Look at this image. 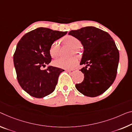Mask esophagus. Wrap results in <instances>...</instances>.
<instances>
[{"label":"esophagus","instance_id":"esophagus-1","mask_svg":"<svg viewBox=\"0 0 132 132\" xmlns=\"http://www.w3.org/2000/svg\"><path fill=\"white\" fill-rule=\"evenodd\" d=\"M67 71L69 73H70V74H74V73L77 71V70H76V69H71V70H68Z\"/></svg>","mask_w":132,"mask_h":132}]
</instances>
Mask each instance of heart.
I'll use <instances>...</instances> for the list:
<instances>
[{"mask_svg":"<svg viewBox=\"0 0 132 132\" xmlns=\"http://www.w3.org/2000/svg\"><path fill=\"white\" fill-rule=\"evenodd\" d=\"M62 42L64 45L68 46L72 50L73 52L76 53L78 48L81 45L80 40L76 36L68 35L62 38ZM60 45L58 42L55 41L52 43L50 47V54L52 58L58 57L59 55ZM77 63V60L74 57L69 58H59L54 61L53 64L55 66L64 69H70L74 67Z\"/></svg>","mask_w":132,"mask_h":132,"instance_id":"heart-1","label":"heart"}]
</instances>
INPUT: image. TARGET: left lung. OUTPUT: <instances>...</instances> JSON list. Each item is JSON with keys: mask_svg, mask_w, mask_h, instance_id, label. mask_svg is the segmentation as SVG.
I'll return each mask as SVG.
<instances>
[{"mask_svg": "<svg viewBox=\"0 0 132 132\" xmlns=\"http://www.w3.org/2000/svg\"><path fill=\"white\" fill-rule=\"evenodd\" d=\"M68 35L77 38L84 48L80 64L86 67L80 71L84 78L81 83L76 84L77 90L88 97L100 96L116 77L119 52L114 41L107 32L94 26L72 30Z\"/></svg>", "mask_w": 132, "mask_h": 132, "instance_id": "8db88e82", "label": "left lung"}]
</instances>
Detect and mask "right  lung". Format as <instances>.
<instances>
[{"mask_svg": "<svg viewBox=\"0 0 132 132\" xmlns=\"http://www.w3.org/2000/svg\"><path fill=\"white\" fill-rule=\"evenodd\" d=\"M46 28H38L22 36L13 55V63L18 82L22 88L36 98H43L54 92L60 74L64 70L46 65L51 61L50 47L65 35Z\"/></svg>", "mask_w": 132, "mask_h": 132, "instance_id": "add662e5", "label": "right lung"}]
</instances>
